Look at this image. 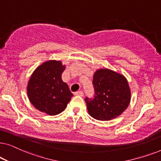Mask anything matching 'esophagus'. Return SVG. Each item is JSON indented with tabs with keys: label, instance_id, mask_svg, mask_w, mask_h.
Returning a JSON list of instances; mask_svg holds the SVG:
<instances>
[{
	"label": "esophagus",
	"instance_id": "obj_1",
	"mask_svg": "<svg viewBox=\"0 0 161 161\" xmlns=\"http://www.w3.org/2000/svg\"><path fill=\"white\" fill-rule=\"evenodd\" d=\"M75 95H77V96L83 97V92L82 91H78V92H75Z\"/></svg>",
	"mask_w": 161,
	"mask_h": 161
}]
</instances>
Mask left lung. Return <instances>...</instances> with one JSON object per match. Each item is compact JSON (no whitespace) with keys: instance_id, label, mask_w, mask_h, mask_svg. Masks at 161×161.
<instances>
[{"instance_id":"1","label":"left lung","mask_w":161,"mask_h":161,"mask_svg":"<svg viewBox=\"0 0 161 161\" xmlns=\"http://www.w3.org/2000/svg\"><path fill=\"white\" fill-rule=\"evenodd\" d=\"M94 98L86 97L88 112L94 119L108 121L117 117L128 107L130 89L125 76L108 69H100L94 75Z\"/></svg>"}]
</instances>
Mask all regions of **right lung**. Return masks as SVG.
Returning <instances> with one entry per match:
<instances>
[{
    "instance_id": "obj_1",
    "label": "right lung",
    "mask_w": 161,
    "mask_h": 161,
    "mask_svg": "<svg viewBox=\"0 0 161 161\" xmlns=\"http://www.w3.org/2000/svg\"><path fill=\"white\" fill-rule=\"evenodd\" d=\"M65 69L60 61H48L36 68L28 83L30 102L42 112L54 116L62 112L73 94L61 80Z\"/></svg>"
}]
</instances>
